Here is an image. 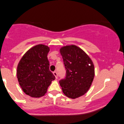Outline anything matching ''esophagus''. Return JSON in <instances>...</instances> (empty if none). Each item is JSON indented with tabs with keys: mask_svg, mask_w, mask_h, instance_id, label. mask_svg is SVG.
Masks as SVG:
<instances>
[{
	"mask_svg": "<svg viewBox=\"0 0 124 124\" xmlns=\"http://www.w3.org/2000/svg\"><path fill=\"white\" fill-rule=\"evenodd\" d=\"M53 74H54V75L55 76V78H58V74H57V72H56V71H54Z\"/></svg>",
	"mask_w": 124,
	"mask_h": 124,
	"instance_id": "1",
	"label": "esophagus"
}]
</instances>
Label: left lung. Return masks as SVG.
<instances>
[{"mask_svg": "<svg viewBox=\"0 0 124 124\" xmlns=\"http://www.w3.org/2000/svg\"><path fill=\"white\" fill-rule=\"evenodd\" d=\"M66 70L59 84L67 97L75 99L90 88L94 76V65L90 57L76 46H63L60 50Z\"/></svg>", "mask_w": 124, "mask_h": 124, "instance_id": "1", "label": "left lung"}]
</instances>
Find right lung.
<instances>
[{
	"instance_id": "add662e5",
	"label": "right lung",
	"mask_w": 124,
	"mask_h": 124,
	"mask_svg": "<svg viewBox=\"0 0 124 124\" xmlns=\"http://www.w3.org/2000/svg\"><path fill=\"white\" fill-rule=\"evenodd\" d=\"M49 52L47 46L38 44L28 50L18 64L19 84L23 92L32 97L43 96L52 81L55 78L49 70Z\"/></svg>"
}]
</instances>
